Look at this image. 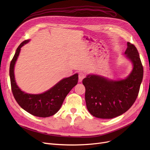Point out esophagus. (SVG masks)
<instances>
[{"label":"esophagus","mask_w":150,"mask_h":150,"mask_svg":"<svg viewBox=\"0 0 150 150\" xmlns=\"http://www.w3.org/2000/svg\"><path fill=\"white\" fill-rule=\"evenodd\" d=\"M86 77V74L83 72H79V81H82V80L85 78Z\"/></svg>","instance_id":"34e87169"}]
</instances>
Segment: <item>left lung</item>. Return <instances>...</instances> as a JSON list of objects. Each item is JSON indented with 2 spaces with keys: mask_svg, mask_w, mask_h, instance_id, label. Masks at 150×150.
Wrapping results in <instances>:
<instances>
[{
  "mask_svg": "<svg viewBox=\"0 0 150 150\" xmlns=\"http://www.w3.org/2000/svg\"><path fill=\"white\" fill-rule=\"evenodd\" d=\"M126 57L133 64V69L123 80L109 81L96 75H89L83 80L88 110L93 116L111 119L123 114L132 106L139 93L143 77V67L134 45L127 43Z\"/></svg>",
  "mask_w": 150,
  "mask_h": 150,
  "instance_id": "1",
  "label": "left lung"
}]
</instances>
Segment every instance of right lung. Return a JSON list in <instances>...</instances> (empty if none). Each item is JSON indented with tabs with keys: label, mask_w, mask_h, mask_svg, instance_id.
I'll return each mask as SVG.
<instances>
[{
	"label": "right lung",
	"mask_w": 150,
	"mask_h": 150,
	"mask_svg": "<svg viewBox=\"0 0 150 150\" xmlns=\"http://www.w3.org/2000/svg\"><path fill=\"white\" fill-rule=\"evenodd\" d=\"M28 42L29 40H25L19 45L11 62L9 74L12 92L17 103L27 112L38 117H49L59 110L67 94L78 84V74H75L62 79L53 88L42 94H30L22 91L16 84L13 69L21 48Z\"/></svg>",
	"instance_id": "obj_1"
}]
</instances>
